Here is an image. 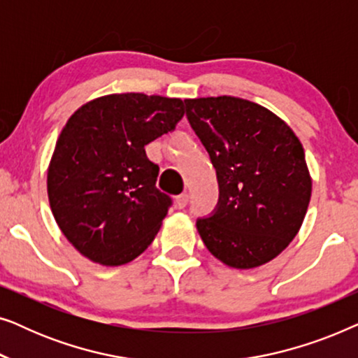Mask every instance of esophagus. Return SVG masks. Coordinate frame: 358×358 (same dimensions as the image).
Wrapping results in <instances>:
<instances>
[{
	"label": "esophagus",
	"instance_id": "1",
	"mask_svg": "<svg viewBox=\"0 0 358 358\" xmlns=\"http://www.w3.org/2000/svg\"><path fill=\"white\" fill-rule=\"evenodd\" d=\"M189 203V195L187 194H180L176 197V207L178 208H184L185 205Z\"/></svg>",
	"mask_w": 358,
	"mask_h": 358
}]
</instances>
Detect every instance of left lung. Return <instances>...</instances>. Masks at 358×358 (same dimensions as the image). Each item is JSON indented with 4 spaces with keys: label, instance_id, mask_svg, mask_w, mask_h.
<instances>
[{
    "label": "left lung",
    "instance_id": "left-lung-1",
    "mask_svg": "<svg viewBox=\"0 0 358 358\" xmlns=\"http://www.w3.org/2000/svg\"><path fill=\"white\" fill-rule=\"evenodd\" d=\"M185 114L217 169L220 200L197 229L233 268L277 257L300 231L311 199L305 150L266 107L233 96L185 99Z\"/></svg>",
    "mask_w": 358,
    "mask_h": 358
}]
</instances>
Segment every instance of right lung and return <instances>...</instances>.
I'll list each match as a JSON object with an SVG mask.
<instances>
[{
    "mask_svg": "<svg viewBox=\"0 0 358 358\" xmlns=\"http://www.w3.org/2000/svg\"><path fill=\"white\" fill-rule=\"evenodd\" d=\"M176 97L107 94L83 104L63 127L47 171L58 228L83 256L124 266L153 243L171 205L156 189L159 166L145 145L184 115Z\"/></svg>",
    "mask_w": 358,
    "mask_h": 358,
    "instance_id": "right-lung-1",
    "label": "right lung"
}]
</instances>
